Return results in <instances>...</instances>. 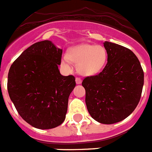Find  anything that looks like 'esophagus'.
Here are the masks:
<instances>
[{
	"label": "esophagus",
	"mask_w": 152,
	"mask_h": 152,
	"mask_svg": "<svg viewBox=\"0 0 152 152\" xmlns=\"http://www.w3.org/2000/svg\"><path fill=\"white\" fill-rule=\"evenodd\" d=\"M76 84L82 83V80H81L80 77H76Z\"/></svg>",
	"instance_id": "esophagus-1"
}]
</instances>
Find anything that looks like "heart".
Returning <instances> with one entry per match:
<instances>
[{
    "instance_id": "1",
    "label": "heart",
    "mask_w": 152,
    "mask_h": 152,
    "mask_svg": "<svg viewBox=\"0 0 152 152\" xmlns=\"http://www.w3.org/2000/svg\"><path fill=\"white\" fill-rule=\"evenodd\" d=\"M107 52L102 45L83 44L71 48L68 56H65L62 63L70 68L69 60L76 65L81 75L92 76L100 72L105 66Z\"/></svg>"
}]
</instances>
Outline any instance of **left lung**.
I'll list each match as a JSON object with an SVG mask.
<instances>
[{
  "mask_svg": "<svg viewBox=\"0 0 152 152\" xmlns=\"http://www.w3.org/2000/svg\"><path fill=\"white\" fill-rule=\"evenodd\" d=\"M107 63L102 72L87 76L82 85L90 116L105 124L117 123L134 110L141 99L144 72L129 48L105 42Z\"/></svg>",
  "mask_w": 152,
  "mask_h": 152,
  "instance_id": "1",
  "label": "left lung"
}]
</instances>
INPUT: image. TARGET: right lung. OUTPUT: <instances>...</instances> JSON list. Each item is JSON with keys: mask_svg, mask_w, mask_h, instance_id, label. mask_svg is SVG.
<instances>
[{"mask_svg": "<svg viewBox=\"0 0 152 152\" xmlns=\"http://www.w3.org/2000/svg\"><path fill=\"white\" fill-rule=\"evenodd\" d=\"M62 50L48 40L25 49L9 69L7 90L19 115L32 127L51 129L65 121L75 77L58 70Z\"/></svg>", "mask_w": 152, "mask_h": 152, "instance_id": "obj_1", "label": "right lung"}]
</instances>
